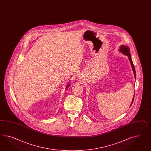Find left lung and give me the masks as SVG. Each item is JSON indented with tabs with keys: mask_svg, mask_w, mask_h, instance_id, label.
<instances>
[{
	"mask_svg": "<svg viewBox=\"0 0 151 151\" xmlns=\"http://www.w3.org/2000/svg\"><path fill=\"white\" fill-rule=\"evenodd\" d=\"M119 51L121 52L122 53H123V55H127L128 57V58H129V61L130 63V64H131V66L132 68V71H133V73L134 74V76H135V78H136V73H135V67L134 65V64L132 63V57H131V55H130V49H129V47L124 45H122L121 46L120 48L119 49ZM134 96L135 94L134 95V97L132 98V101L131 103V105H130V106H132V103H133V101L134 99Z\"/></svg>",
	"mask_w": 151,
	"mask_h": 151,
	"instance_id": "obj_1",
	"label": "left lung"
}]
</instances>
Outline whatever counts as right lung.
Listing matches in <instances>:
<instances>
[{
	"instance_id": "right-lung-1",
	"label": "right lung",
	"mask_w": 151,
	"mask_h": 151,
	"mask_svg": "<svg viewBox=\"0 0 151 151\" xmlns=\"http://www.w3.org/2000/svg\"><path fill=\"white\" fill-rule=\"evenodd\" d=\"M70 86V83H69V84H68V85H67V86H66V89L68 88V87H69V86Z\"/></svg>"
}]
</instances>
